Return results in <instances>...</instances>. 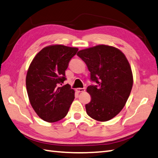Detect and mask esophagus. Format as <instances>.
<instances>
[{"label":"esophagus","instance_id":"esophagus-1","mask_svg":"<svg viewBox=\"0 0 158 158\" xmlns=\"http://www.w3.org/2000/svg\"><path fill=\"white\" fill-rule=\"evenodd\" d=\"M85 90V88H77L76 91L78 92V93H81V92H84Z\"/></svg>","mask_w":158,"mask_h":158}]
</instances>
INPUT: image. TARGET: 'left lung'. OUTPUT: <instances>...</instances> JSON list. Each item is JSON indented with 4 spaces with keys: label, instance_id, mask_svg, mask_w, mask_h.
<instances>
[{
    "label": "left lung",
    "instance_id": "1",
    "mask_svg": "<svg viewBox=\"0 0 158 158\" xmlns=\"http://www.w3.org/2000/svg\"><path fill=\"white\" fill-rule=\"evenodd\" d=\"M90 72L87 92L91 100L85 104L86 113L99 122L113 119L127 103L133 84L131 65L124 53L117 48L99 45L78 52Z\"/></svg>",
    "mask_w": 158,
    "mask_h": 158
}]
</instances>
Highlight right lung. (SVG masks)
<instances>
[{
	"instance_id": "add662e5",
	"label": "right lung",
	"mask_w": 158,
	"mask_h": 158,
	"mask_svg": "<svg viewBox=\"0 0 158 158\" xmlns=\"http://www.w3.org/2000/svg\"><path fill=\"white\" fill-rule=\"evenodd\" d=\"M78 48L53 45L45 47L31 62L26 76V88L31 106L40 118L55 122L66 116L74 99L69 84L62 85L71 59Z\"/></svg>"
}]
</instances>
